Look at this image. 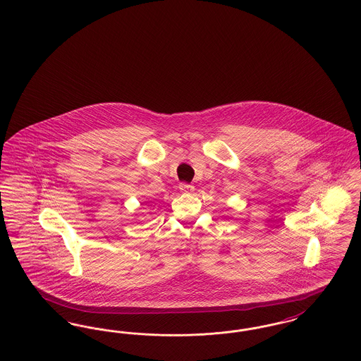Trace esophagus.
<instances>
[{"instance_id": "1", "label": "esophagus", "mask_w": 361, "mask_h": 361, "mask_svg": "<svg viewBox=\"0 0 361 361\" xmlns=\"http://www.w3.org/2000/svg\"><path fill=\"white\" fill-rule=\"evenodd\" d=\"M180 190L184 192V193H190L195 190V187L192 184H187V183H181L180 184Z\"/></svg>"}]
</instances>
